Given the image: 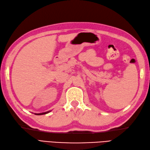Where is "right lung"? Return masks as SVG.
<instances>
[{"label": "right lung", "mask_w": 150, "mask_h": 150, "mask_svg": "<svg viewBox=\"0 0 150 150\" xmlns=\"http://www.w3.org/2000/svg\"><path fill=\"white\" fill-rule=\"evenodd\" d=\"M50 111H47V112H43V113H39V114H35L36 115H43V114H47L48 112H50Z\"/></svg>", "instance_id": "right-lung-1"}]
</instances>
